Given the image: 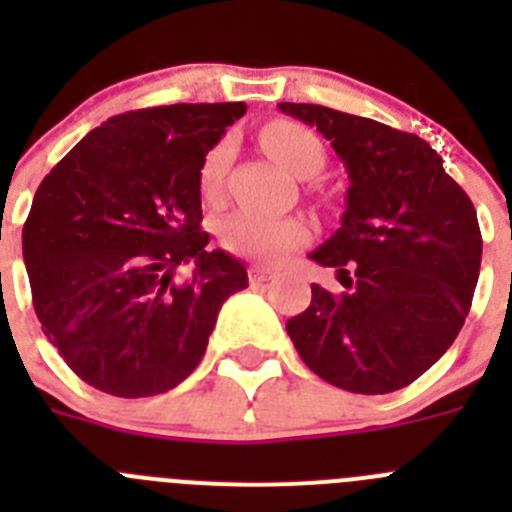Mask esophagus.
<instances>
[{
    "instance_id": "1",
    "label": "esophagus",
    "mask_w": 512,
    "mask_h": 512,
    "mask_svg": "<svg viewBox=\"0 0 512 512\" xmlns=\"http://www.w3.org/2000/svg\"><path fill=\"white\" fill-rule=\"evenodd\" d=\"M277 274V269L274 266H264V264H256L251 269V279L253 282H266V279H271Z\"/></svg>"
}]
</instances>
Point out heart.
<instances>
[{"label": "heart", "mask_w": 512, "mask_h": 512, "mask_svg": "<svg viewBox=\"0 0 512 512\" xmlns=\"http://www.w3.org/2000/svg\"><path fill=\"white\" fill-rule=\"evenodd\" d=\"M261 143L279 166L295 176L318 174L325 164V146L320 135L297 120H269L261 128ZM230 164V140H220L207 151L200 166V192L215 202L223 192L225 171ZM220 241L228 251L256 259H277L282 253L310 241V228L300 217H277L266 212L238 210L220 223Z\"/></svg>", "instance_id": "heart-1"}]
</instances>
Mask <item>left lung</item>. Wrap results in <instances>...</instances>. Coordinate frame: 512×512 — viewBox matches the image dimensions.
<instances>
[{"label":"left lung","mask_w":512,"mask_h":512,"mask_svg":"<svg viewBox=\"0 0 512 512\" xmlns=\"http://www.w3.org/2000/svg\"><path fill=\"white\" fill-rule=\"evenodd\" d=\"M315 125L351 179L341 228L310 253L346 292L312 284L287 320L300 359L333 387L387 395L428 372L459 336L482 264L467 192L423 138L323 104L279 102Z\"/></svg>","instance_id":"obj_1"}]
</instances>
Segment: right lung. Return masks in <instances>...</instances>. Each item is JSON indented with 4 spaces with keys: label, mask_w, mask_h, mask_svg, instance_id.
Segmentation results:
<instances>
[{
    "label": "right lung",
    "mask_w": 512,
    "mask_h": 512,
    "mask_svg": "<svg viewBox=\"0 0 512 512\" xmlns=\"http://www.w3.org/2000/svg\"><path fill=\"white\" fill-rule=\"evenodd\" d=\"M243 102L122 112L87 133L35 192L22 256L45 338L115 397L174 390L205 356L246 266L200 228V166Z\"/></svg>",
    "instance_id": "1"
}]
</instances>
